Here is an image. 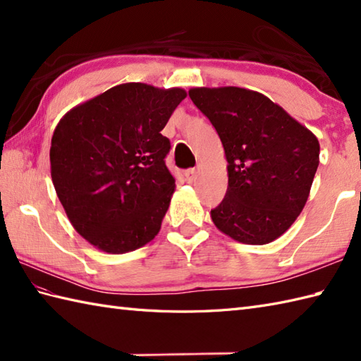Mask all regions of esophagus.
<instances>
[{
  "label": "esophagus",
  "mask_w": 361,
  "mask_h": 361,
  "mask_svg": "<svg viewBox=\"0 0 361 361\" xmlns=\"http://www.w3.org/2000/svg\"><path fill=\"white\" fill-rule=\"evenodd\" d=\"M185 175H186V180L188 181H195L197 180V176H198V169H188V171L185 172Z\"/></svg>",
  "instance_id": "obj_1"
}]
</instances>
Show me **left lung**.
<instances>
[{"label":"left lung","instance_id":"obj_1","mask_svg":"<svg viewBox=\"0 0 361 361\" xmlns=\"http://www.w3.org/2000/svg\"><path fill=\"white\" fill-rule=\"evenodd\" d=\"M228 161V189L211 219L247 245L278 239L301 214L319 164V142L279 105L256 91L192 88Z\"/></svg>","mask_w":361,"mask_h":361}]
</instances>
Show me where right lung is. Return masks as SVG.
Segmentation results:
<instances>
[{
    "mask_svg": "<svg viewBox=\"0 0 361 361\" xmlns=\"http://www.w3.org/2000/svg\"><path fill=\"white\" fill-rule=\"evenodd\" d=\"M185 97L181 88L122 83L54 130V188L75 231L99 250L122 255L158 234L175 189L161 130Z\"/></svg>",
    "mask_w": 361,
    "mask_h": 361,
    "instance_id": "obj_1",
    "label": "right lung"
}]
</instances>
